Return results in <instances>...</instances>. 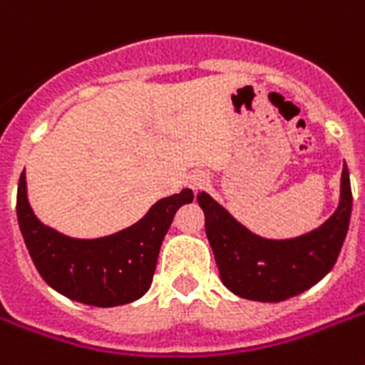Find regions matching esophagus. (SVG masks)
Segmentation results:
<instances>
[{
	"instance_id": "1",
	"label": "esophagus",
	"mask_w": 365,
	"mask_h": 365,
	"mask_svg": "<svg viewBox=\"0 0 365 365\" xmlns=\"http://www.w3.org/2000/svg\"><path fill=\"white\" fill-rule=\"evenodd\" d=\"M206 183H208V178H206V174H202V172H193V174L187 178V185L193 189V191L202 189Z\"/></svg>"
}]
</instances>
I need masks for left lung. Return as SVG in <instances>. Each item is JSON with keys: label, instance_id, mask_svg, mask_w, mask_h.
<instances>
[{"label": "left lung", "instance_id": "8db88e82", "mask_svg": "<svg viewBox=\"0 0 365 365\" xmlns=\"http://www.w3.org/2000/svg\"><path fill=\"white\" fill-rule=\"evenodd\" d=\"M205 229L223 286L242 299L278 303L322 280L337 261L352 212L349 168L343 165L339 205L318 227L292 237L267 239L252 233L210 195H197Z\"/></svg>", "mask_w": 365, "mask_h": 365}]
</instances>
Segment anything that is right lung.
Wrapping results in <instances>:
<instances>
[{
	"instance_id": "right-lung-1",
	"label": "right lung",
	"mask_w": 365,
	"mask_h": 365,
	"mask_svg": "<svg viewBox=\"0 0 365 365\" xmlns=\"http://www.w3.org/2000/svg\"><path fill=\"white\" fill-rule=\"evenodd\" d=\"M189 202L193 191L182 189L157 200L130 227L98 239H76L48 227L34 214L22 172L16 217L43 280L68 299L106 309L132 303L148 292L166 231L178 208Z\"/></svg>"
}]
</instances>
